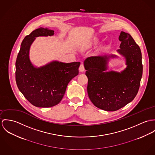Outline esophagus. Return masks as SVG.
Segmentation results:
<instances>
[{"label":"esophagus","instance_id":"34e87169","mask_svg":"<svg viewBox=\"0 0 155 155\" xmlns=\"http://www.w3.org/2000/svg\"><path fill=\"white\" fill-rule=\"evenodd\" d=\"M79 70H80V72H83V71H84L85 68H84V64H83V63L81 64V65H80V68H79Z\"/></svg>","mask_w":155,"mask_h":155}]
</instances>
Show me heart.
<instances>
[{"label":"heart","instance_id":"heart-1","mask_svg":"<svg viewBox=\"0 0 155 155\" xmlns=\"http://www.w3.org/2000/svg\"><path fill=\"white\" fill-rule=\"evenodd\" d=\"M91 46V44L90 43H87L86 45V48H88V47H90Z\"/></svg>","mask_w":155,"mask_h":155}]
</instances>
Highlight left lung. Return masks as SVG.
<instances>
[{
  "mask_svg": "<svg viewBox=\"0 0 155 155\" xmlns=\"http://www.w3.org/2000/svg\"><path fill=\"white\" fill-rule=\"evenodd\" d=\"M119 40L117 52L125 58L127 65L121 72L106 71L109 58L115 55L91 56L84 61L88 97L95 106L106 111L117 110L135 98L143 74L141 52L133 38L121 31Z\"/></svg>",
  "mask_w": 155,
  "mask_h": 155,
  "instance_id": "obj_1",
  "label": "left lung"
}]
</instances>
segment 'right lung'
Wrapping results in <instances>:
<instances>
[{
    "label": "right lung",
    "instance_id": "obj_1",
    "mask_svg": "<svg viewBox=\"0 0 155 155\" xmlns=\"http://www.w3.org/2000/svg\"><path fill=\"white\" fill-rule=\"evenodd\" d=\"M54 35V31L39 28L27 35L22 41L15 63L18 88L27 100L36 107H49L59 103L69 81L78 74L80 62H52L35 67L29 58V51L37 37Z\"/></svg>",
    "mask_w": 155,
    "mask_h": 155
}]
</instances>
